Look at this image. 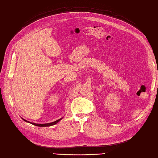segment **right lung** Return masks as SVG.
Wrapping results in <instances>:
<instances>
[{
    "label": "right lung",
    "instance_id": "add662e5",
    "mask_svg": "<svg viewBox=\"0 0 158 158\" xmlns=\"http://www.w3.org/2000/svg\"><path fill=\"white\" fill-rule=\"evenodd\" d=\"M23 120H24V121H26V122H29L28 121H27V120H24V119H23ZM61 120V119H59V120H56V121H55V122H51V123H47V124H36V123H32V122H30V123H31V124H34V125H35V126H36V127H51V126H52V125H55V124H57L58 122H59Z\"/></svg>",
    "mask_w": 158,
    "mask_h": 158
}]
</instances>
